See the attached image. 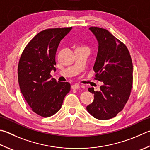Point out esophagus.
I'll return each instance as SVG.
<instances>
[{
	"instance_id": "1",
	"label": "esophagus",
	"mask_w": 150,
	"mask_h": 150,
	"mask_svg": "<svg viewBox=\"0 0 150 150\" xmlns=\"http://www.w3.org/2000/svg\"><path fill=\"white\" fill-rule=\"evenodd\" d=\"M79 88H80V86L79 85V84H73V85L71 86V88L73 90H77V89H79Z\"/></svg>"
}]
</instances>
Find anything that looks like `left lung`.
<instances>
[{"label": "left lung", "mask_w": 150, "mask_h": 150, "mask_svg": "<svg viewBox=\"0 0 150 150\" xmlns=\"http://www.w3.org/2000/svg\"><path fill=\"white\" fill-rule=\"evenodd\" d=\"M89 29L98 42L94 66L95 79L103 82L100 91L89 88L94 101L86 107L94 118L107 120L115 117L129 98L132 86V62L129 51L121 41L105 29L91 27Z\"/></svg>", "instance_id": "8db88e82"}]
</instances>
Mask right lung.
<instances>
[{
    "instance_id": "right-lung-1",
    "label": "right lung",
    "mask_w": 150,
    "mask_h": 150,
    "mask_svg": "<svg viewBox=\"0 0 150 150\" xmlns=\"http://www.w3.org/2000/svg\"><path fill=\"white\" fill-rule=\"evenodd\" d=\"M72 28L43 30L30 40L24 49L18 67L21 92L32 111L43 117L60 110L66 95L70 91L67 82L51 78L56 71V53L61 40Z\"/></svg>"
}]
</instances>
